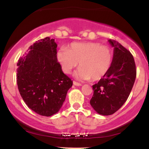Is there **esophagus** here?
Segmentation results:
<instances>
[{
  "label": "esophagus",
  "mask_w": 149,
  "mask_h": 149,
  "mask_svg": "<svg viewBox=\"0 0 149 149\" xmlns=\"http://www.w3.org/2000/svg\"><path fill=\"white\" fill-rule=\"evenodd\" d=\"M73 85H76V86H80V85H81L80 83H78V82H76V81H73Z\"/></svg>",
  "instance_id": "34e87169"
}]
</instances>
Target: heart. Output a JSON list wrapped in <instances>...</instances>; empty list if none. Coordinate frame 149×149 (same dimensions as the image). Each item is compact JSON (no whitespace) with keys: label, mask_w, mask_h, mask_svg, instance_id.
Segmentation results:
<instances>
[{"label":"heart","mask_w":149,"mask_h":149,"mask_svg":"<svg viewBox=\"0 0 149 149\" xmlns=\"http://www.w3.org/2000/svg\"><path fill=\"white\" fill-rule=\"evenodd\" d=\"M57 59L63 71L72 73L78 66L80 68L76 76L81 80H99L107 74L113 63V54L110 47L99 42H73L68 48H61Z\"/></svg>","instance_id":"b5f03b06"}]
</instances>
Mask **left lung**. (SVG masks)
I'll list each match as a JSON object with an SVG mask.
<instances>
[{"instance_id":"8db88e82","label":"left lung","mask_w":149,"mask_h":149,"mask_svg":"<svg viewBox=\"0 0 149 149\" xmlns=\"http://www.w3.org/2000/svg\"><path fill=\"white\" fill-rule=\"evenodd\" d=\"M114 47L110 70L96 84L92 85L93 96L90 104L99 114H113L127 100L136 76L132 54L116 40H109Z\"/></svg>"}]
</instances>
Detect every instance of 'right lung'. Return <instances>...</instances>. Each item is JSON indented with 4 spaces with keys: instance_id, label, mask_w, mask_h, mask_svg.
Returning a JSON list of instances; mask_svg holds the SVG:
<instances>
[{
    "instance_id": "1",
    "label": "right lung",
    "mask_w": 149,
    "mask_h": 149,
    "mask_svg": "<svg viewBox=\"0 0 149 149\" xmlns=\"http://www.w3.org/2000/svg\"><path fill=\"white\" fill-rule=\"evenodd\" d=\"M57 47L54 39L46 37L31 45L28 54L18 60L19 91L26 104L40 116L59 111L73 85L57 61Z\"/></svg>"
}]
</instances>
